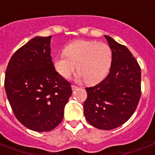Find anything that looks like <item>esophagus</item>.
<instances>
[{
	"label": "esophagus",
	"instance_id": "esophagus-1",
	"mask_svg": "<svg viewBox=\"0 0 155 155\" xmlns=\"http://www.w3.org/2000/svg\"><path fill=\"white\" fill-rule=\"evenodd\" d=\"M71 88H72L73 91H74V90H76L78 88V86H76V85H71Z\"/></svg>",
	"mask_w": 155,
	"mask_h": 155
}]
</instances>
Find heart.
<instances>
[{
	"instance_id": "1",
	"label": "heart",
	"mask_w": 155,
	"mask_h": 155,
	"mask_svg": "<svg viewBox=\"0 0 155 155\" xmlns=\"http://www.w3.org/2000/svg\"><path fill=\"white\" fill-rule=\"evenodd\" d=\"M65 56L54 60L56 71L64 79H70L77 67L79 79L87 84H97L108 75L113 63V51L106 43L79 40L64 48Z\"/></svg>"
}]
</instances>
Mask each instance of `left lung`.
<instances>
[{
    "mask_svg": "<svg viewBox=\"0 0 155 155\" xmlns=\"http://www.w3.org/2000/svg\"><path fill=\"white\" fill-rule=\"evenodd\" d=\"M113 51L108 75L93 87H86L84 113L87 122L109 130L127 121L141 97V68L127 47L104 35Z\"/></svg>",
    "mask_w": 155,
    "mask_h": 155,
    "instance_id": "obj_1",
    "label": "left lung"
}]
</instances>
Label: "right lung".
<instances>
[{
	"label": "right lung",
	"mask_w": 155,
	"mask_h": 155,
	"mask_svg": "<svg viewBox=\"0 0 155 155\" xmlns=\"http://www.w3.org/2000/svg\"><path fill=\"white\" fill-rule=\"evenodd\" d=\"M51 38L30 40L13 54L5 71V88L14 115L37 132L50 131L60 124L72 93L70 83L54 69Z\"/></svg>",
	"instance_id": "right-lung-1"
}]
</instances>
